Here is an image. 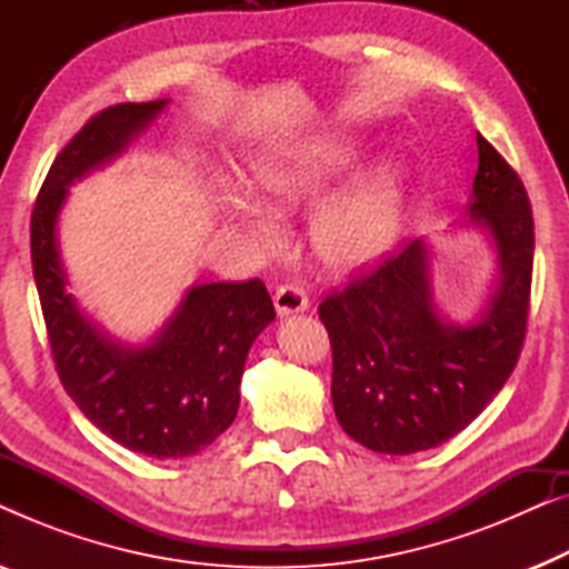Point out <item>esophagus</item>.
<instances>
[{
    "instance_id": "34e87169",
    "label": "esophagus",
    "mask_w": 569,
    "mask_h": 569,
    "mask_svg": "<svg viewBox=\"0 0 569 569\" xmlns=\"http://www.w3.org/2000/svg\"><path fill=\"white\" fill-rule=\"evenodd\" d=\"M274 308L279 316H295L308 310V295L298 284H282L274 295Z\"/></svg>"
}]
</instances>
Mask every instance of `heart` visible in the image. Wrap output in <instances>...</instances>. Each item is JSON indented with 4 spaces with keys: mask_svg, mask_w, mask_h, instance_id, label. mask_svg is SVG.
Segmentation results:
<instances>
[{
    "mask_svg": "<svg viewBox=\"0 0 569 569\" xmlns=\"http://www.w3.org/2000/svg\"><path fill=\"white\" fill-rule=\"evenodd\" d=\"M362 158L357 137L318 134L298 142L261 147L248 160V186L277 212L321 199ZM409 170L399 158H383L345 189L331 193L310 220V240L331 271H355L376 263L391 248L401 224ZM224 214L259 236H269V214L248 199L228 197Z\"/></svg>",
    "mask_w": 569,
    "mask_h": 569,
    "instance_id": "b5f03b06",
    "label": "heart"
}]
</instances>
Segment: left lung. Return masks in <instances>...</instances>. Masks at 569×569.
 I'll return each mask as SVG.
<instances>
[{
  "label": "left lung",
  "mask_w": 569,
  "mask_h": 569,
  "mask_svg": "<svg viewBox=\"0 0 569 569\" xmlns=\"http://www.w3.org/2000/svg\"><path fill=\"white\" fill-rule=\"evenodd\" d=\"M469 217L497 253L485 308L469 323L438 310L432 246L409 243L329 295L318 316L331 337V399L349 438L388 456L438 448L500 393L526 339L533 269L531 201L516 170L477 134Z\"/></svg>",
  "instance_id": "1"
}]
</instances>
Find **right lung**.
I'll return each mask as SVG.
<instances>
[{
	"label": "right lung",
	"instance_id": "right-lung-1",
	"mask_svg": "<svg viewBox=\"0 0 569 569\" xmlns=\"http://www.w3.org/2000/svg\"><path fill=\"white\" fill-rule=\"evenodd\" d=\"M168 98L92 116L57 154L30 217V256L64 391L119 446L150 458H186L220 438L240 403L248 349L274 321L261 279L201 282L144 345H123L90 321L67 290L57 224L69 186L121 158L166 111Z\"/></svg>",
	"mask_w": 569,
	"mask_h": 569
}]
</instances>
